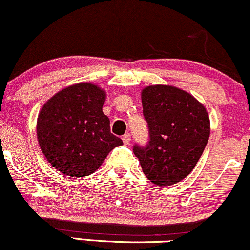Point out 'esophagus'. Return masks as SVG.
Returning a JSON list of instances; mask_svg holds the SVG:
<instances>
[{"mask_svg":"<svg viewBox=\"0 0 250 250\" xmlns=\"http://www.w3.org/2000/svg\"><path fill=\"white\" fill-rule=\"evenodd\" d=\"M123 141H124L125 145H130L131 143V134L130 133H126L123 135Z\"/></svg>","mask_w":250,"mask_h":250,"instance_id":"1","label":"esophagus"}]
</instances>
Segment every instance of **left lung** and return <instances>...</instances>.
Wrapping results in <instances>:
<instances>
[{
	"instance_id": "8db88e82",
	"label": "left lung",
	"mask_w": 250,
	"mask_h": 250,
	"mask_svg": "<svg viewBox=\"0 0 250 250\" xmlns=\"http://www.w3.org/2000/svg\"><path fill=\"white\" fill-rule=\"evenodd\" d=\"M149 141L134 145L146 177L159 187L184 180L198 162L210 137V118L200 102L172 85H149L141 91Z\"/></svg>"
}]
</instances>
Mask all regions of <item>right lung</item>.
<instances>
[{
    "mask_svg": "<svg viewBox=\"0 0 250 250\" xmlns=\"http://www.w3.org/2000/svg\"><path fill=\"white\" fill-rule=\"evenodd\" d=\"M106 94L92 83L69 85L51 97L37 119V138L52 167L70 177L96 171L123 140L103 113Z\"/></svg>",
    "mask_w": 250,
    "mask_h": 250,
    "instance_id": "1",
    "label": "right lung"
}]
</instances>
